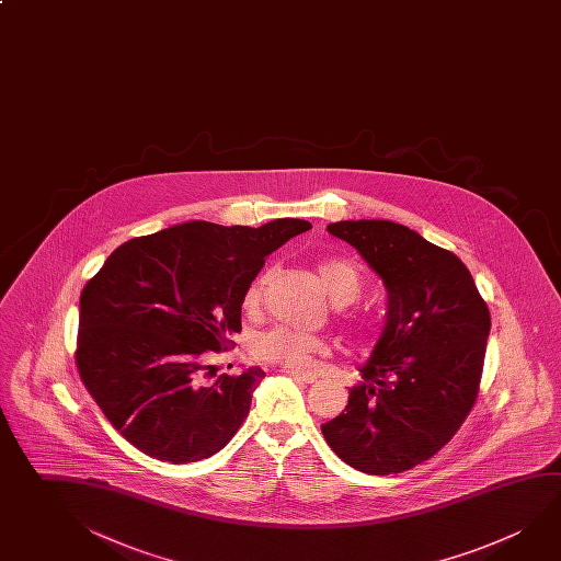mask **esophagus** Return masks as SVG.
Returning <instances> with one entry per match:
<instances>
[{
  "instance_id": "34e87169",
  "label": "esophagus",
  "mask_w": 561,
  "mask_h": 561,
  "mask_svg": "<svg viewBox=\"0 0 561 561\" xmlns=\"http://www.w3.org/2000/svg\"><path fill=\"white\" fill-rule=\"evenodd\" d=\"M285 374H287V376H291V378L297 380V382L313 383L314 380H317V376H314V374L299 373V370H285Z\"/></svg>"
}]
</instances>
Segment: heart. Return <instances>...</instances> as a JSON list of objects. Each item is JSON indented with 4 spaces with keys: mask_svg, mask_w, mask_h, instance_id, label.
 <instances>
[{
    "mask_svg": "<svg viewBox=\"0 0 561 561\" xmlns=\"http://www.w3.org/2000/svg\"><path fill=\"white\" fill-rule=\"evenodd\" d=\"M317 276L324 291L336 305L353 304L360 294V277L351 264L341 260H324L317 264ZM266 276H257L248 285L242 297V309L254 313L262 301ZM252 356L262 363L282 364L291 370H309L317 356L329 353V346L317 334L299 333L287 327H274L266 333L257 334L252 341Z\"/></svg>",
    "mask_w": 561,
    "mask_h": 561,
    "instance_id": "b5f03b06",
    "label": "heart"
}]
</instances>
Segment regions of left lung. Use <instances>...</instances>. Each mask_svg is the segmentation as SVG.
<instances>
[{"instance_id": "left-lung-1", "label": "left lung", "mask_w": 561, "mask_h": 561, "mask_svg": "<svg viewBox=\"0 0 561 561\" xmlns=\"http://www.w3.org/2000/svg\"><path fill=\"white\" fill-rule=\"evenodd\" d=\"M364 257L386 287V324L364 382L343 413L321 425L346 465L396 474L451 439L479 392L491 314L471 272L453 252L390 220L327 227Z\"/></svg>"}]
</instances>
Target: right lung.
Segmentation results:
<instances>
[{"label": "right lung", "mask_w": 561, "mask_h": 561, "mask_svg": "<svg viewBox=\"0 0 561 561\" xmlns=\"http://www.w3.org/2000/svg\"><path fill=\"white\" fill-rule=\"evenodd\" d=\"M311 222L262 227L188 220L116 248L80 294L77 366L90 396L134 447L195 462L247 420L257 366L207 382L208 354L240 333L242 297L266 257Z\"/></svg>", "instance_id": "right-lung-1"}]
</instances>
